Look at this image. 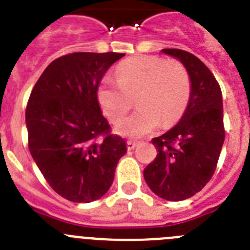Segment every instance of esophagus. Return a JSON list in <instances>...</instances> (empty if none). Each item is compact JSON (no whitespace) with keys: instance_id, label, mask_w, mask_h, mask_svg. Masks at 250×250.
<instances>
[{"instance_id":"obj_1","label":"esophagus","mask_w":250,"mask_h":250,"mask_svg":"<svg viewBox=\"0 0 250 250\" xmlns=\"http://www.w3.org/2000/svg\"><path fill=\"white\" fill-rule=\"evenodd\" d=\"M126 145H127V150H132L134 149V147L136 146V143L135 141H131V140H129L126 143Z\"/></svg>"}]
</instances>
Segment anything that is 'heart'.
Masks as SVG:
<instances>
[{
  "label": "heart",
  "mask_w": 250,
  "mask_h": 250,
  "mask_svg": "<svg viewBox=\"0 0 250 250\" xmlns=\"http://www.w3.org/2000/svg\"><path fill=\"white\" fill-rule=\"evenodd\" d=\"M191 83L182 62L158 56H140L116 67V80L101 83L98 99L101 109L112 121L129 111L136 96L139 109L115 125V131L126 138L151 134L160 123L173 125L190 98Z\"/></svg>",
  "instance_id": "obj_1"
}]
</instances>
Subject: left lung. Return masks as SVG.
<instances>
[{"mask_svg":"<svg viewBox=\"0 0 250 250\" xmlns=\"http://www.w3.org/2000/svg\"><path fill=\"white\" fill-rule=\"evenodd\" d=\"M190 77L187 109L175 126L152 139L156 158L144 169L151 191L170 202L185 200L207 185L215 171L224 143L222 90L210 70L190 52L164 48Z\"/></svg>","mask_w":250,"mask_h":250,"instance_id":"obj_1","label":"left lung"}]
</instances>
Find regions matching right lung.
Here are the masks:
<instances>
[{
	"instance_id": "right-lung-1",
	"label": "right lung",
	"mask_w": 250,
	"mask_h": 250,
	"mask_svg": "<svg viewBox=\"0 0 250 250\" xmlns=\"http://www.w3.org/2000/svg\"><path fill=\"white\" fill-rule=\"evenodd\" d=\"M125 56L74 52L45 68L28 99V149L50 187L65 199H100L114 182L126 152L123 138L110 134L98 91L110 66Z\"/></svg>"
}]
</instances>
